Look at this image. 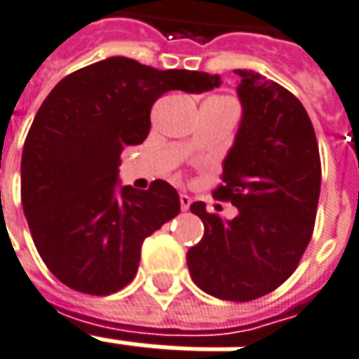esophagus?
<instances>
[{
    "label": "esophagus",
    "mask_w": 359,
    "mask_h": 359,
    "mask_svg": "<svg viewBox=\"0 0 359 359\" xmlns=\"http://www.w3.org/2000/svg\"><path fill=\"white\" fill-rule=\"evenodd\" d=\"M191 205V198L190 196H186V194H180V209L188 210Z\"/></svg>",
    "instance_id": "obj_1"
}]
</instances>
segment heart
Listing matches in <instances>:
<instances>
[{
	"label": "heart",
	"mask_w": 359,
	"mask_h": 359,
	"mask_svg": "<svg viewBox=\"0 0 359 359\" xmlns=\"http://www.w3.org/2000/svg\"><path fill=\"white\" fill-rule=\"evenodd\" d=\"M224 101H229V100H224Z\"/></svg>",
	"instance_id": "obj_1"
}]
</instances>
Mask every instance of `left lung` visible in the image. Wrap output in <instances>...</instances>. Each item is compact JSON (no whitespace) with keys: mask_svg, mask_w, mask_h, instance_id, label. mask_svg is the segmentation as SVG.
Listing matches in <instances>:
<instances>
[{"mask_svg":"<svg viewBox=\"0 0 359 359\" xmlns=\"http://www.w3.org/2000/svg\"><path fill=\"white\" fill-rule=\"evenodd\" d=\"M243 118L212 196L237 207L233 220L210 215L203 239L186 254L191 280L226 301H252L292 275L313 237L320 154L313 122L292 92L259 73L235 69Z\"/></svg>","mask_w":359,"mask_h":359,"instance_id":"obj_1","label":"left lung"}]
</instances>
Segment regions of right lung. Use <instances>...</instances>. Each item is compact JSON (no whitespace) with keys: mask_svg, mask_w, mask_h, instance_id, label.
<instances>
[{"mask_svg":"<svg viewBox=\"0 0 359 359\" xmlns=\"http://www.w3.org/2000/svg\"><path fill=\"white\" fill-rule=\"evenodd\" d=\"M216 86L218 75L113 56L46 95L22 150V207L37 252L65 286L109 295L133 280L143 241L179 215L180 199L165 180L120 188V154L147 139L160 95Z\"/></svg>","mask_w":359,"mask_h":359,"instance_id":"1","label":"right lung"}]
</instances>
